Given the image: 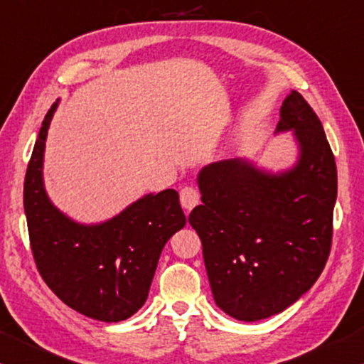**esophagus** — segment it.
Returning a JSON list of instances; mask_svg holds the SVG:
<instances>
[{
  "label": "esophagus",
  "instance_id": "esophagus-1",
  "mask_svg": "<svg viewBox=\"0 0 364 364\" xmlns=\"http://www.w3.org/2000/svg\"><path fill=\"white\" fill-rule=\"evenodd\" d=\"M179 201H181V206L185 208V210L191 211L193 208L200 203V193H198L195 188L185 186L181 190V193H179Z\"/></svg>",
  "mask_w": 364,
  "mask_h": 364
}]
</instances>
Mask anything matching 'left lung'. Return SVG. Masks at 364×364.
<instances>
[{"mask_svg": "<svg viewBox=\"0 0 364 364\" xmlns=\"http://www.w3.org/2000/svg\"><path fill=\"white\" fill-rule=\"evenodd\" d=\"M284 132L298 144L289 169L271 173L235 158L198 174L203 205L188 221L201 240L215 303L240 321L296 303L331 250L336 163L321 121L298 91L281 106L276 133Z\"/></svg>", "mask_w": 364, "mask_h": 364, "instance_id": "obj_1", "label": "left lung"}]
</instances>
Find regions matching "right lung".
<instances>
[{
  "instance_id": "1",
  "label": "right lung",
  "mask_w": 364,
  "mask_h": 364,
  "mask_svg": "<svg viewBox=\"0 0 364 364\" xmlns=\"http://www.w3.org/2000/svg\"><path fill=\"white\" fill-rule=\"evenodd\" d=\"M48 111L33 148L23 203L36 268L63 303L105 323L128 319L146 301L159 255L186 216L174 190L139 198L96 225L71 220L53 205L43 183Z\"/></svg>"
}]
</instances>
